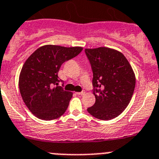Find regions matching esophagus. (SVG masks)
I'll return each instance as SVG.
<instances>
[{
	"mask_svg": "<svg viewBox=\"0 0 159 159\" xmlns=\"http://www.w3.org/2000/svg\"><path fill=\"white\" fill-rule=\"evenodd\" d=\"M84 93H85V92L82 91V92H78V93H76V94L79 95V96H82V95H84Z\"/></svg>",
	"mask_w": 159,
	"mask_h": 159,
	"instance_id": "obj_1",
	"label": "esophagus"
}]
</instances>
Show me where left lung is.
Wrapping results in <instances>:
<instances>
[{"label": "left lung", "instance_id": "left-lung-1", "mask_svg": "<svg viewBox=\"0 0 159 159\" xmlns=\"http://www.w3.org/2000/svg\"><path fill=\"white\" fill-rule=\"evenodd\" d=\"M84 52L93 73L94 105L89 113L101 120H111L122 113L134 92L136 78L124 55L115 49L100 47Z\"/></svg>", "mask_w": 159, "mask_h": 159}]
</instances>
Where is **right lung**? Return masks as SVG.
Wrapping results in <instances>:
<instances>
[{"label":"right lung","instance_id":"1","mask_svg":"<svg viewBox=\"0 0 159 159\" xmlns=\"http://www.w3.org/2000/svg\"><path fill=\"white\" fill-rule=\"evenodd\" d=\"M81 47L44 45L25 62L19 80V91L31 113L40 119H56L65 113L73 93L58 86V72L64 62L78 56Z\"/></svg>","mask_w":159,"mask_h":159}]
</instances>
